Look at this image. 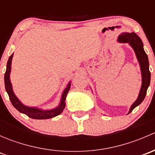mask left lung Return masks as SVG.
Returning a JSON list of instances; mask_svg holds the SVG:
<instances>
[{
  "label": "left lung",
  "instance_id": "obj_1",
  "mask_svg": "<svg viewBox=\"0 0 155 155\" xmlns=\"http://www.w3.org/2000/svg\"><path fill=\"white\" fill-rule=\"evenodd\" d=\"M118 41L119 43H129L130 46L134 48L137 55L138 61L140 63L142 73V86L140 94L137 101L132 104L128 114L130 113L134 108L140 105L146 95L147 89L150 85L151 80V73L149 71V63H148V55L146 54L143 48V43L141 39L135 33H122L118 36Z\"/></svg>",
  "mask_w": 155,
  "mask_h": 155
}]
</instances>
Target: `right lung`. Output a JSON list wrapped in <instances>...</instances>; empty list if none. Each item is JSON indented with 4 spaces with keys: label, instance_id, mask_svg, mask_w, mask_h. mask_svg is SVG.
<instances>
[{
    "label": "right lung",
    "instance_id": "right-lung-1",
    "mask_svg": "<svg viewBox=\"0 0 155 155\" xmlns=\"http://www.w3.org/2000/svg\"><path fill=\"white\" fill-rule=\"evenodd\" d=\"M13 54L10 55L7 64V70H6L5 74H4V84H5V88L7 91V94L9 95V97L12 103V106L21 113L28 115L29 118H33V119H48V118H53L57 115H60L63 112L64 109L65 108L66 104H65V100H66L67 94H68L69 90L70 88V82H69L68 86L64 91L61 96V100L60 104L55 109H51V110H43V109H38L36 107H29L27 106H25L21 103V101L17 98L12 91V84L10 82V74L11 70V63H12V59Z\"/></svg>",
    "mask_w": 155,
    "mask_h": 155
}]
</instances>
